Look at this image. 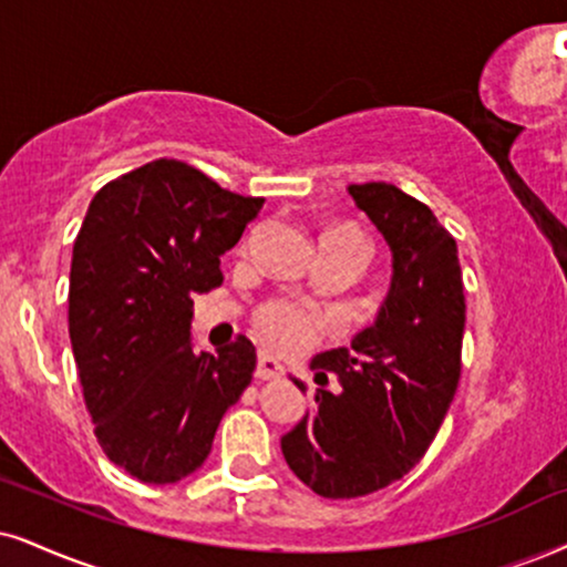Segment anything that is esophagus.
<instances>
[{
  "label": "esophagus",
  "instance_id": "34e87169",
  "mask_svg": "<svg viewBox=\"0 0 567 567\" xmlns=\"http://www.w3.org/2000/svg\"><path fill=\"white\" fill-rule=\"evenodd\" d=\"M255 375L260 381H281L284 375H286V370H284V365L278 360H272L270 354H260V358H257V370H255Z\"/></svg>",
  "mask_w": 567,
  "mask_h": 567
}]
</instances>
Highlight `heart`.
<instances>
[{"mask_svg": "<svg viewBox=\"0 0 567 567\" xmlns=\"http://www.w3.org/2000/svg\"><path fill=\"white\" fill-rule=\"evenodd\" d=\"M326 239L352 241L354 247L365 251V239L354 228H333ZM251 323L257 333L268 341L272 349L284 354H299L312 349L320 341L337 337L341 331V320L333 310H326L318 302L297 295H276L260 302L251 312Z\"/></svg>", "mask_w": 567, "mask_h": 567, "instance_id": "1", "label": "heart"}]
</instances>
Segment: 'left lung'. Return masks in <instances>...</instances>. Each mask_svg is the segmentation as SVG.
<instances>
[{"mask_svg": "<svg viewBox=\"0 0 567 567\" xmlns=\"http://www.w3.org/2000/svg\"><path fill=\"white\" fill-rule=\"evenodd\" d=\"M354 202L394 255V276L379 320L352 347L312 360L316 391L281 439L297 478L326 499L381 492L423 460L454 400L463 368L465 295L457 241L429 205L386 181L349 186ZM305 391V383L291 379Z\"/></svg>", "mask_w": 567, "mask_h": 567, "instance_id": "left-lung-1", "label": "left lung"}]
</instances>
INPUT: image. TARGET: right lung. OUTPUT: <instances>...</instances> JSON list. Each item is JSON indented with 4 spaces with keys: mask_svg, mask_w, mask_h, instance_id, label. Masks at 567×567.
<instances>
[{
    "mask_svg": "<svg viewBox=\"0 0 567 567\" xmlns=\"http://www.w3.org/2000/svg\"><path fill=\"white\" fill-rule=\"evenodd\" d=\"M262 205L167 157L91 199L70 265V344L96 442L144 484L202 467L249 386L257 354L247 337L194 352L188 328L194 295L223 284L220 255Z\"/></svg>",
    "mask_w": 567,
    "mask_h": 567,
    "instance_id": "right-lung-1",
    "label": "right lung"
}]
</instances>
